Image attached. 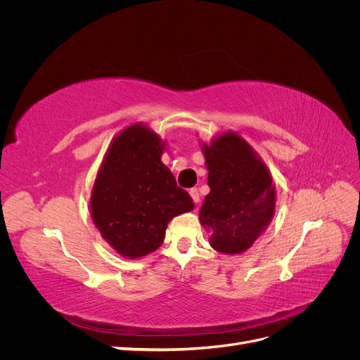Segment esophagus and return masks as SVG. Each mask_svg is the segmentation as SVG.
I'll return each instance as SVG.
<instances>
[{"label":"esophagus","mask_w":360,"mask_h":360,"mask_svg":"<svg viewBox=\"0 0 360 360\" xmlns=\"http://www.w3.org/2000/svg\"><path fill=\"white\" fill-rule=\"evenodd\" d=\"M189 193H191V197H192L193 202H195V204H198V202H200V193H198V189H197V188H192V189L189 191Z\"/></svg>","instance_id":"34e87169"}]
</instances>
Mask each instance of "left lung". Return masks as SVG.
<instances>
[{
    "label": "left lung",
    "instance_id": "1",
    "mask_svg": "<svg viewBox=\"0 0 360 360\" xmlns=\"http://www.w3.org/2000/svg\"><path fill=\"white\" fill-rule=\"evenodd\" d=\"M210 192L202 201L200 222L217 252L242 254L274 219L276 189L257 151L233 130L201 144Z\"/></svg>",
    "mask_w": 360,
    "mask_h": 360
}]
</instances>
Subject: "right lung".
I'll return each mask as SVG.
<instances>
[{"mask_svg": "<svg viewBox=\"0 0 360 360\" xmlns=\"http://www.w3.org/2000/svg\"><path fill=\"white\" fill-rule=\"evenodd\" d=\"M165 141L144 123L123 129L97 171L90 213L97 230L124 258L146 257L163 243L174 216L193 210L160 156Z\"/></svg>", "mask_w": 360, "mask_h": 360, "instance_id": "add662e5", "label": "right lung"}]
</instances>
